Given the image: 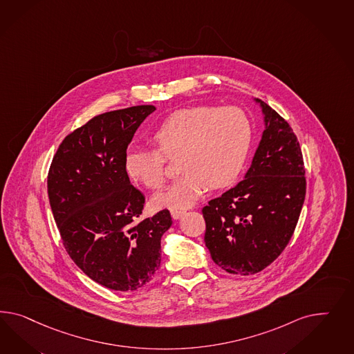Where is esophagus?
Here are the masks:
<instances>
[{"mask_svg":"<svg viewBox=\"0 0 354 354\" xmlns=\"http://www.w3.org/2000/svg\"><path fill=\"white\" fill-rule=\"evenodd\" d=\"M182 215H184V211L182 210H171L172 219L178 220L182 218Z\"/></svg>","mask_w":354,"mask_h":354,"instance_id":"esophagus-1","label":"esophagus"}]
</instances>
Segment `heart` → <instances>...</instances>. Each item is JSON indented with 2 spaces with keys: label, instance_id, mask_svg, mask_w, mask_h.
Returning a JSON list of instances; mask_svg holds the SVG:
<instances>
[{
  "label": "heart",
  "instance_id": "obj_1",
  "mask_svg": "<svg viewBox=\"0 0 354 354\" xmlns=\"http://www.w3.org/2000/svg\"><path fill=\"white\" fill-rule=\"evenodd\" d=\"M157 149L130 148L124 169L149 189L166 182V158H179V180L153 197L161 209H187L209 188H227L239 179L252 143V124L239 106L196 105L169 115L152 134Z\"/></svg>",
  "mask_w": 354,
  "mask_h": 354
}]
</instances>
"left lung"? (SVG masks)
I'll return each instance as SVG.
<instances>
[{
  "instance_id": "obj_1",
  "label": "left lung",
  "mask_w": 354,
  "mask_h": 354,
  "mask_svg": "<svg viewBox=\"0 0 354 354\" xmlns=\"http://www.w3.org/2000/svg\"><path fill=\"white\" fill-rule=\"evenodd\" d=\"M255 102L261 106L266 130L245 179L202 209L211 258L239 276L255 274L281 255L306 198V169L297 135L267 103Z\"/></svg>"
}]
</instances>
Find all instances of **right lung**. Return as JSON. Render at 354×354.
I'll return each instance as SVG.
<instances>
[{
    "label": "right lung",
    "instance_id": "1",
    "mask_svg": "<svg viewBox=\"0 0 354 354\" xmlns=\"http://www.w3.org/2000/svg\"><path fill=\"white\" fill-rule=\"evenodd\" d=\"M153 105L95 115L67 135L53 158L48 201L68 255L99 285L130 292L147 286L161 264L169 210L139 220L143 193L124 169L126 149Z\"/></svg>",
    "mask_w": 354,
    "mask_h": 354
}]
</instances>
